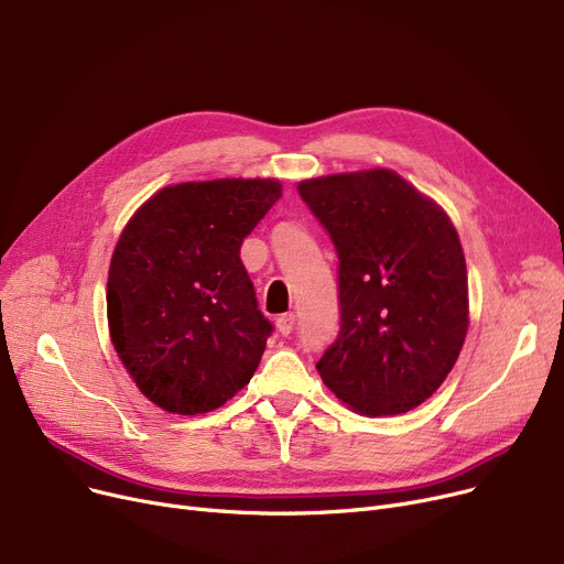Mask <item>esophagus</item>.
<instances>
[{"label": "esophagus", "instance_id": "esophagus-1", "mask_svg": "<svg viewBox=\"0 0 564 564\" xmlns=\"http://www.w3.org/2000/svg\"><path fill=\"white\" fill-rule=\"evenodd\" d=\"M294 324H297V317H294L292 313H288V315H281L276 319V329H279L281 336H290L294 332Z\"/></svg>", "mask_w": 564, "mask_h": 564}]
</instances>
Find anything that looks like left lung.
<instances>
[{
  "label": "left lung",
  "mask_w": 564,
  "mask_h": 564,
  "mask_svg": "<svg viewBox=\"0 0 564 564\" xmlns=\"http://www.w3.org/2000/svg\"><path fill=\"white\" fill-rule=\"evenodd\" d=\"M338 253L340 332L317 361L354 411L395 416L453 370L468 329L459 235L441 207L389 169L297 187Z\"/></svg>",
  "instance_id": "obj_1"
}]
</instances>
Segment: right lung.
Listing matches in <instances>:
<instances>
[{
  "mask_svg": "<svg viewBox=\"0 0 564 564\" xmlns=\"http://www.w3.org/2000/svg\"><path fill=\"white\" fill-rule=\"evenodd\" d=\"M281 198L279 181L181 183L148 198L109 264L107 319L118 359L164 411L196 416L253 377L274 327L240 260Z\"/></svg>",
  "mask_w": 564,
  "mask_h": 564,
  "instance_id": "1",
  "label": "right lung"
}]
</instances>
